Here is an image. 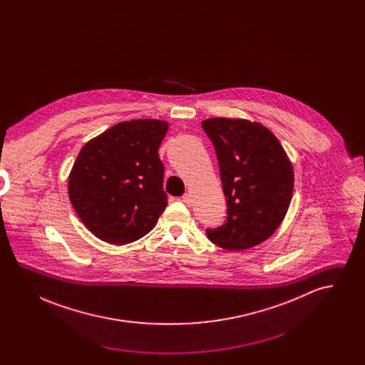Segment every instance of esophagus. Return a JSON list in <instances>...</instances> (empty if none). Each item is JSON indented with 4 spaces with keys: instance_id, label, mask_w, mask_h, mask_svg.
I'll list each match as a JSON object with an SVG mask.
<instances>
[{
    "instance_id": "1",
    "label": "esophagus",
    "mask_w": 365,
    "mask_h": 365,
    "mask_svg": "<svg viewBox=\"0 0 365 365\" xmlns=\"http://www.w3.org/2000/svg\"><path fill=\"white\" fill-rule=\"evenodd\" d=\"M182 201H183L187 207L191 205V204H192V197H191V194H189V192H187V194H185V195L182 197Z\"/></svg>"
}]
</instances>
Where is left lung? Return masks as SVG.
Listing matches in <instances>:
<instances>
[{
	"mask_svg": "<svg viewBox=\"0 0 365 365\" xmlns=\"http://www.w3.org/2000/svg\"><path fill=\"white\" fill-rule=\"evenodd\" d=\"M202 128L215 146L227 220L208 228L210 242L238 252L268 240L290 207L294 174L278 138L260 123L212 118Z\"/></svg>",
	"mask_w": 365,
	"mask_h": 365,
	"instance_id": "left-lung-1",
	"label": "left lung"
}]
</instances>
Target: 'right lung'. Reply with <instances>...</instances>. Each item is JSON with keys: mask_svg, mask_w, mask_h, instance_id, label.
Returning <instances> with one entry per match:
<instances>
[{"mask_svg": "<svg viewBox=\"0 0 365 365\" xmlns=\"http://www.w3.org/2000/svg\"><path fill=\"white\" fill-rule=\"evenodd\" d=\"M168 123L138 119L112 125L76 157L68 195L83 225L101 241L134 242L156 226L168 200L158 148Z\"/></svg>", "mask_w": 365, "mask_h": 365, "instance_id": "add662e5", "label": "right lung"}]
</instances>
